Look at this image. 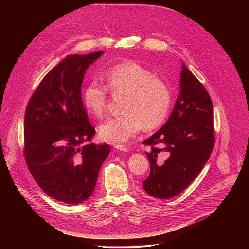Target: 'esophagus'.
<instances>
[{"label": "esophagus", "instance_id": "34e87169", "mask_svg": "<svg viewBox=\"0 0 249 249\" xmlns=\"http://www.w3.org/2000/svg\"><path fill=\"white\" fill-rule=\"evenodd\" d=\"M114 148L116 150H119V151H122V152H128L129 149L123 145H114Z\"/></svg>", "mask_w": 249, "mask_h": 249}]
</instances>
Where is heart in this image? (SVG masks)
<instances>
[{
    "instance_id": "heart-1",
    "label": "heart",
    "mask_w": 249,
    "mask_h": 249,
    "mask_svg": "<svg viewBox=\"0 0 249 249\" xmlns=\"http://www.w3.org/2000/svg\"><path fill=\"white\" fill-rule=\"evenodd\" d=\"M105 86L89 83L83 93L88 112L101 117L108 104V90L124 94L122 114L101 123L98 134L101 140L113 144L129 141L142 129L148 131L160 127L168 117L171 90L161 79L135 61H125L110 68L104 74Z\"/></svg>"
}]
</instances>
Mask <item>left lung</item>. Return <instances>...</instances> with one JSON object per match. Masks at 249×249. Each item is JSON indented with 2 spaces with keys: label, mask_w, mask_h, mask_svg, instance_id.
I'll return each instance as SVG.
<instances>
[{
  "label": "left lung",
  "mask_w": 249,
  "mask_h": 249,
  "mask_svg": "<svg viewBox=\"0 0 249 249\" xmlns=\"http://www.w3.org/2000/svg\"><path fill=\"white\" fill-rule=\"evenodd\" d=\"M151 147L146 153L151 166L144 190L159 199L181 193L196 178L215 146L214 112L204 86L182 63L180 92L166 123L143 142ZM168 154L156 162L160 152Z\"/></svg>",
  "instance_id": "8db88e82"
}]
</instances>
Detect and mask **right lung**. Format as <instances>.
I'll list each match as a JSON object with an SVG mask.
<instances>
[{"mask_svg":"<svg viewBox=\"0 0 249 249\" xmlns=\"http://www.w3.org/2000/svg\"><path fill=\"white\" fill-rule=\"evenodd\" d=\"M103 51L70 55L43 78L24 115L23 154L34 180L50 197L79 204L94 191L108 145L86 144L95 129L82 99L87 69Z\"/></svg>","mask_w":249,"mask_h":249,"instance_id":"add662e5","label":"right lung"}]
</instances>
